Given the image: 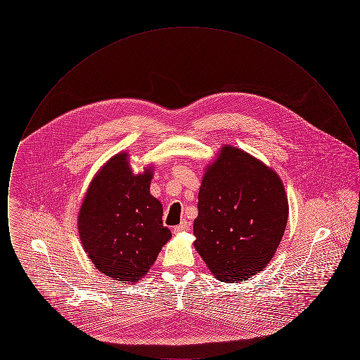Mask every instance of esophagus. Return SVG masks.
<instances>
[{"instance_id":"1","label":"esophagus","mask_w":360,"mask_h":360,"mask_svg":"<svg viewBox=\"0 0 360 360\" xmlns=\"http://www.w3.org/2000/svg\"><path fill=\"white\" fill-rule=\"evenodd\" d=\"M188 228H190V224L186 221V220H182L179 225H176L175 228H174V233H181V232H186L188 231Z\"/></svg>"}]
</instances>
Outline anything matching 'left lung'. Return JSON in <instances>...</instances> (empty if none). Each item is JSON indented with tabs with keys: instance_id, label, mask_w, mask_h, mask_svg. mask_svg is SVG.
<instances>
[{
	"instance_id": "left-lung-1",
	"label": "left lung",
	"mask_w": 360,
	"mask_h": 360,
	"mask_svg": "<svg viewBox=\"0 0 360 360\" xmlns=\"http://www.w3.org/2000/svg\"><path fill=\"white\" fill-rule=\"evenodd\" d=\"M288 216L279 175L255 156L226 144L202 175L194 248L219 281H247L274 257Z\"/></svg>"
}]
</instances>
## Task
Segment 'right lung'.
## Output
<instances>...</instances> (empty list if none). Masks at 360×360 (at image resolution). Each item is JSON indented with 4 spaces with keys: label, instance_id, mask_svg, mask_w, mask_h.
I'll list each match as a JSON object with an SVG mask.
<instances>
[{
    "label": "right lung",
    "instance_id": "1",
    "mask_svg": "<svg viewBox=\"0 0 360 360\" xmlns=\"http://www.w3.org/2000/svg\"><path fill=\"white\" fill-rule=\"evenodd\" d=\"M154 167L134 174L129 154L112 156L96 172L78 213V233L89 259L103 275L136 283L172 239L163 207L150 193Z\"/></svg>",
    "mask_w": 360,
    "mask_h": 360
}]
</instances>
